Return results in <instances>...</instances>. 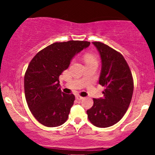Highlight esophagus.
<instances>
[{
	"label": "esophagus",
	"instance_id": "1",
	"mask_svg": "<svg viewBox=\"0 0 155 155\" xmlns=\"http://www.w3.org/2000/svg\"><path fill=\"white\" fill-rule=\"evenodd\" d=\"M83 98H84V97H81V96H79V95H76V100L81 101V100H82Z\"/></svg>",
	"mask_w": 155,
	"mask_h": 155
}]
</instances>
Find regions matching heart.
Returning <instances> with one entry per match:
<instances>
[{
  "mask_svg": "<svg viewBox=\"0 0 155 155\" xmlns=\"http://www.w3.org/2000/svg\"><path fill=\"white\" fill-rule=\"evenodd\" d=\"M84 60H85V62H86V63H92V62H97L96 61L95 57L91 54H87L85 55Z\"/></svg>",
  "mask_w": 155,
  "mask_h": 155,
  "instance_id": "b5f03b06",
  "label": "heart"
}]
</instances>
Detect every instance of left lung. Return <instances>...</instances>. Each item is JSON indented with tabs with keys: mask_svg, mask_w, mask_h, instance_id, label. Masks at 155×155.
Returning <instances> with one entry per match:
<instances>
[{
	"mask_svg": "<svg viewBox=\"0 0 155 155\" xmlns=\"http://www.w3.org/2000/svg\"><path fill=\"white\" fill-rule=\"evenodd\" d=\"M100 54L101 71L99 84L104 87V97L93 98L87 111L89 120L98 127L117 123L127 111L133 93L132 74L120 52L101 42H92Z\"/></svg>",
	"mask_w": 155,
	"mask_h": 155,
	"instance_id": "left-lung-1",
	"label": "left lung"
}]
</instances>
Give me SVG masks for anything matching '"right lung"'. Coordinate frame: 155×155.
I'll return each mask as SVG.
<instances>
[{
  "instance_id": "right-lung-1",
  "label": "right lung",
  "mask_w": 155,
  "mask_h": 155,
  "mask_svg": "<svg viewBox=\"0 0 155 155\" xmlns=\"http://www.w3.org/2000/svg\"><path fill=\"white\" fill-rule=\"evenodd\" d=\"M90 44L84 41L56 42L37 53L30 63L25 74V95L32 114L43 125L58 127L66 122L75 96L61 91L59 76Z\"/></svg>"
}]
</instances>
